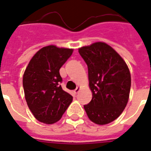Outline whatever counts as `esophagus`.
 <instances>
[{"label": "esophagus", "mask_w": 151, "mask_h": 151, "mask_svg": "<svg viewBox=\"0 0 151 151\" xmlns=\"http://www.w3.org/2000/svg\"><path fill=\"white\" fill-rule=\"evenodd\" d=\"M79 91H80V88H79V87H76V90L74 91V94H77L78 93H79Z\"/></svg>", "instance_id": "1"}]
</instances>
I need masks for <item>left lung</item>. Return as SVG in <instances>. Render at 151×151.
<instances>
[{"instance_id":"8db88e82","label":"left lung","mask_w":151,"mask_h":151,"mask_svg":"<svg viewBox=\"0 0 151 151\" xmlns=\"http://www.w3.org/2000/svg\"><path fill=\"white\" fill-rule=\"evenodd\" d=\"M88 68L92 99L84 109L92 122L103 125L116 120L128 103L131 75L122 57L104 42L79 48Z\"/></svg>"}]
</instances>
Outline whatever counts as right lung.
<instances>
[{
  "mask_svg": "<svg viewBox=\"0 0 151 151\" xmlns=\"http://www.w3.org/2000/svg\"><path fill=\"white\" fill-rule=\"evenodd\" d=\"M72 52V49L48 45L36 52L26 68L23 78L26 101L40 122L58 121L72 101V95L60 86L59 72Z\"/></svg>",
  "mask_w": 151,
  "mask_h": 151,
  "instance_id": "add662e5",
  "label": "right lung"
}]
</instances>
